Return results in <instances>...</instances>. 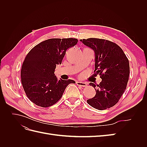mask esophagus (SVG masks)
I'll return each mask as SVG.
<instances>
[{"instance_id":"1","label":"esophagus","mask_w":147,"mask_h":147,"mask_svg":"<svg viewBox=\"0 0 147 147\" xmlns=\"http://www.w3.org/2000/svg\"><path fill=\"white\" fill-rule=\"evenodd\" d=\"M76 83H77V85L82 86V87H85V86H87V83H85V82H82L77 81L76 82Z\"/></svg>"}]
</instances>
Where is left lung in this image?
Instances as JSON below:
<instances>
[{"instance_id":"8db88e82","label":"left lung","mask_w":147,"mask_h":147,"mask_svg":"<svg viewBox=\"0 0 147 147\" xmlns=\"http://www.w3.org/2000/svg\"><path fill=\"white\" fill-rule=\"evenodd\" d=\"M80 41L95 53V73L99 74V84L90 83L96 94L87 102L97 110L114 106L125 91L129 75V63L122 49L107 40L90 38ZM96 89H95V86Z\"/></svg>"}]
</instances>
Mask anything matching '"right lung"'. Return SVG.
<instances>
[{
  "label": "right lung",
  "mask_w": 147,
  "mask_h": 147,
  "mask_svg": "<svg viewBox=\"0 0 147 147\" xmlns=\"http://www.w3.org/2000/svg\"><path fill=\"white\" fill-rule=\"evenodd\" d=\"M78 43L77 38H50L35 46L26 55L21 70V83L26 96L42 107L55 104L72 80H57L55 74L67 50Z\"/></svg>",
  "instance_id": "obj_1"
}]
</instances>
